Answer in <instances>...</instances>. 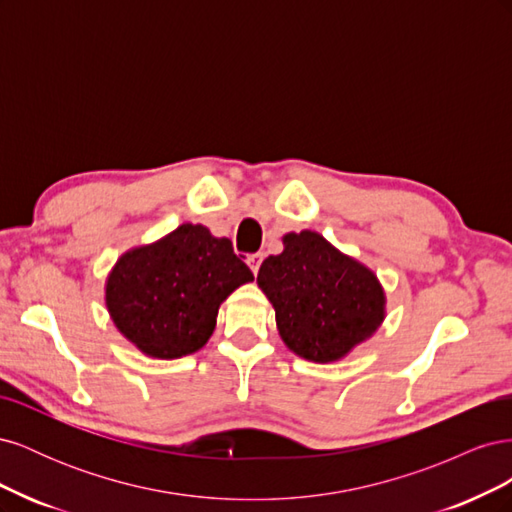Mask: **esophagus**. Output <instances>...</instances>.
Segmentation results:
<instances>
[{"label":"esophagus","instance_id":"1","mask_svg":"<svg viewBox=\"0 0 512 512\" xmlns=\"http://www.w3.org/2000/svg\"><path fill=\"white\" fill-rule=\"evenodd\" d=\"M262 258H265V256H262L260 252H256V254H250V256H247V265H250V269H252L254 273H258V269H260V262H262Z\"/></svg>","mask_w":512,"mask_h":512}]
</instances>
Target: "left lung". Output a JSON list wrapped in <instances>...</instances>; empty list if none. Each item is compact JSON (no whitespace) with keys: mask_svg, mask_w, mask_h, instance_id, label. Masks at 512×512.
Wrapping results in <instances>:
<instances>
[{"mask_svg":"<svg viewBox=\"0 0 512 512\" xmlns=\"http://www.w3.org/2000/svg\"><path fill=\"white\" fill-rule=\"evenodd\" d=\"M256 282L286 346L307 361L342 359L384 318L376 275L312 230L286 235L284 252L265 258Z\"/></svg>","mask_w":512,"mask_h":512,"instance_id":"obj_1","label":"left lung"}]
</instances>
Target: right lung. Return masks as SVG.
<instances>
[{"label": "right lung", "instance_id": "right-lung-1", "mask_svg": "<svg viewBox=\"0 0 512 512\" xmlns=\"http://www.w3.org/2000/svg\"><path fill=\"white\" fill-rule=\"evenodd\" d=\"M252 280L228 239L183 224L156 245L121 256L108 277L106 305L132 344L158 359H179L207 344L220 303Z\"/></svg>", "mask_w": 512, "mask_h": 512}]
</instances>
